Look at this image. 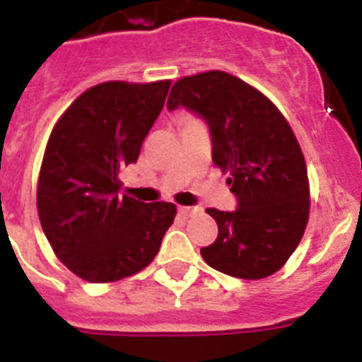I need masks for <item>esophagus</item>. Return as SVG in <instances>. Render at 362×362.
I'll return each mask as SVG.
<instances>
[{
    "mask_svg": "<svg viewBox=\"0 0 362 362\" xmlns=\"http://www.w3.org/2000/svg\"><path fill=\"white\" fill-rule=\"evenodd\" d=\"M197 211H199V208H193V206H180V208H178V214H180L182 217H191V215H195Z\"/></svg>",
    "mask_w": 362,
    "mask_h": 362,
    "instance_id": "obj_1",
    "label": "esophagus"
}]
</instances>
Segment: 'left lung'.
<instances>
[{
    "label": "left lung",
    "mask_w": 362,
    "mask_h": 362,
    "mask_svg": "<svg viewBox=\"0 0 362 362\" xmlns=\"http://www.w3.org/2000/svg\"><path fill=\"white\" fill-rule=\"evenodd\" d=\"M178 106L208 123L211 160L230 175L238 197L235 211L206 209L218 235L200 254L233 278L274 274L296 250L309 218L308 167L291 124L256 88L217 69L176 81L167 108Z\"/></svg>",
    "instance_id": "1"
}]
</instances>
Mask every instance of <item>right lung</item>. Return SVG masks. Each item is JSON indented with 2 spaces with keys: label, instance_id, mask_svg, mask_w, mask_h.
I'll return each instance as SVG.
<instances>
[{
  "label": "right lung",
  "instance_id": "right-lung-1",
  "mask_svg": "<svg viewBox=\"0 0 362 362\" xmlns=\"http://www.w3.org/2000/svg\"><path fill=\"white\" fill-rule=\"evenodd\" d=\"M171 81L97 84L53 127L38 178L42 230L64 265L90 284L132 276L154 259L176 215L171 202L121 195Z\"/></svg>",
  "mask_w": 362,
  "mask_h": 362
}]
</instances>
